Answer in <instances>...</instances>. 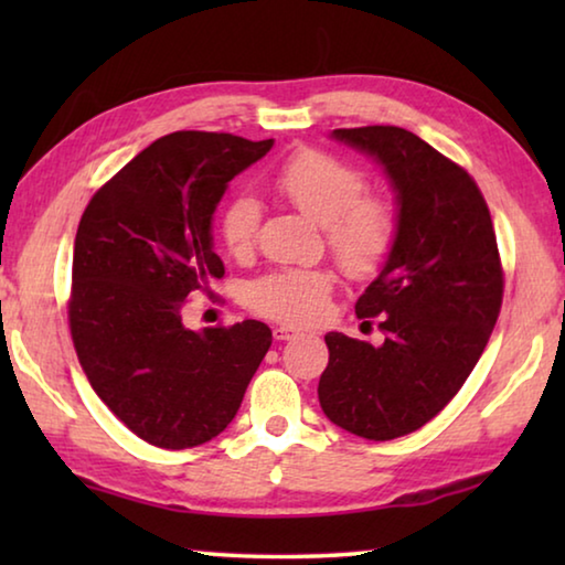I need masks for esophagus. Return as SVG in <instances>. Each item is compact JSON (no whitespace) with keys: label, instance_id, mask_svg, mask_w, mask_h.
Segmentation results:
<instances>
[{"label":"esophagus","instance_id":"1","mask_svg":"<svg viewBox=\"0 0 565 565\" xmlns=\"http://www.w3.org/2000/svg\"><path fill=\"white\" fill-rule=\"evenodd\" d=\"M296 333H299V329L286 327V323H281V327L274 329V339H276V341H289V339L296 337Z\"/></svg>","mask_w":565,"mask_h":565}]
</instances>
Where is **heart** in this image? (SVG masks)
Returning a JSON list of instances; mask_svg holds the SVG:
<instances>
[{
	"label": "heart",
	"instance_id": "1",
	"mask_svg": "<svg viewBox=\"0 0 565 565\" xmlns=\"http://www.w3.org/2000/svg\"><path fill=\"white\" fill-rule=\"evenodd\" d=\"M271 189L294 209L323 228L331 254L351 274H371L384 264L394 244L396 224L391 209L369 199L366 179L323 151H296L271 174ZM262 209L252 196H236L222 214V236L228 252H252ZM333 274L327 269H284L254 284L252 306L284 323H311L327 311Z\"/></svg>",
	"mask_w": 565,
	"mask_h": 565
}]
</instances>
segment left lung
Wrapping results in <instances>:
<instances>
[{
    "instance_id": "1",
    "label": "left lung",
    "mask_w": 565,
    "mask_h": 565,
    "mask_svg": "<svg viewBox=\"0 0 565 565\" xmlns=\"http://www.w3.org/2000/svg\"><path fill=\"white\" fill-rule=\"evenodd\" d=\"M376 161L396 204V234L359 317H381V347L329 331L319 404L331 424L391 441L428 424L471 374L503 299L499 246L476 181L398 127L333 129Z\"/></svg>"
}]
</instances>
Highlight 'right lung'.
Here are the masks:
<instances>
[{"mask_svg": "<svg viewBox=\"0 0 565 565\" xmlns=\"http://www.w3.org/2000/svg\"><path fill=\"white\" fill-rule=\"evenodd\" d=\"M274 139L174 131L139 151L84 212L74 238L70 327L92 388L159 448L212 441L236 416L271 329L184 327L186 299L222 279L214 212L228 181Z\"/></svg>", "mask_w": 565, "mask_h": 565, "instance_id": "right-lung-1", "label": "right lung"}]
</instances>
